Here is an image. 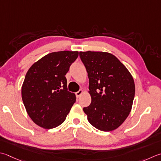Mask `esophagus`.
<instances>
[{"label": "esophagus", "instance_id": "1", "mask_svg": "<svg viewBox=\"0 0 161 161\" xmlns=\"http://www.w3.org/2000/svg\"><path fill=\"white\" fill-rule=\"evenodd\" d=\"M83 93H84V91L82 89H80V91H78L77 92H76V93L75 94H76L77 97H80L81 95H82Z\"/></svg>", "mask_w": 161, "mask_h": 161}]
</instances>
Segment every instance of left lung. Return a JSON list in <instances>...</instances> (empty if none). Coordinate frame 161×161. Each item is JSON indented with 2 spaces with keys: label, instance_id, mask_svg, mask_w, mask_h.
Returning a JSON list of instances; mask_svg holds the SVG:
<instances>
[{
  "label": "left lung",
  "instance_id": "1",
  "mask_svg": "<svg viewBox=\"0 0 161 161\" xmlns=\"http://www.w3.org/2000/svg\"><path fill=\"white\" fill-rule=\"evenodd\" d=\"M89 79L91 103L83 110L90 124L102 131L119 128L131 111L135 82L126 67L112 53L80 52Z\"/></svg>",
  "mask_w": 161,
  "mask_h": 161
}]
</instances>
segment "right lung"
<instances>
[{"mask_svg":"<svg viewBox=\"0 0 161 161\" xmlns=\"http://www.w3.org/2000/svg\"><path fill=\"white\" fill-rule=\"evenodd\" d=\"M79 52L49 53L31 66L21 86V97L32 121L45 129L61 125L70 112L76 96L69 92L65 75Z\"/></svg>","mask_w":161,"mask_h":161,"instance_id":"right-lung-1","label":"right lung"}]
</instances>
